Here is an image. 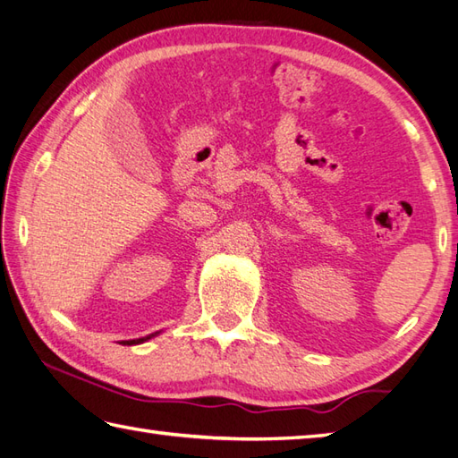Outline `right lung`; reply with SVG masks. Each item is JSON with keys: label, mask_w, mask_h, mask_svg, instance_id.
I'll return each instance as SVG.
<instances>
[{"label": "right lung", "mask_w": 458, "mask_h": 458, "mask_svg": "<svg viewBox=\"0 0 458 458\" xmlns=\"http://www.w3.org/2000/svg\"><path fill=\"white\" fill-rule=\"evenodd\" d=\"M157 334H160V332H154L150 335H144V338H136V340H123L120 344H123V346H136V344H144L148 340H152L154 335H157Z\"/></svg>", "instance_id": "right-lung-1"}]
</instances>
